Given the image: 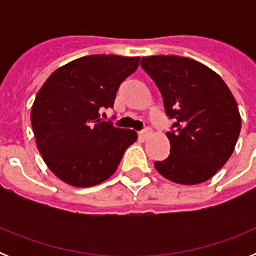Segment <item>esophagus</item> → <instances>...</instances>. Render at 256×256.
Wrapping results in <instances>:
<instances>
[{
  "instance_id": "obj_1",
  "label": "esophagus",
  "mask_w": 256,
  "mask_h": 256,
  "mask_svg": "<svg viewBox=\"0 0 256 256\" xmlns=\"http://www.w3.org/2000/svg\"><path fill=\"white\" fill-rule=\"evenodd\" d=\"M151 134H152V130H151L150 128H146V130H144L140 132L138 136H140V138L144 140V141H146V140H148Z\"/></svg>"
}]
</instances>
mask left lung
Masks as SVG:
<instances>
[{"label":"left lung","instance_id":"left-lung-1","mask_svg":"<svg viewBox=\"0 0 256 256\" xmlns=\"http://www.w3.org/2000/svg\"><path fill=\"white\" fill-rule=\"evenodd\" d=\"M176 132H168L170 155L155 162L162 177L195 186L218 173L236 148L241 115L236 98L220 76L192 58L176 55L142 58Z\"/></svg>","mask_w":256,"mask_h":256}]
</instances>
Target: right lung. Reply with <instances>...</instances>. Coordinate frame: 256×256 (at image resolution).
I'll use <instances>...</instances> for the list:
<instances>
[{"label":"right lung","mask_w":256,"mask_h":256,"mask_svg":"<svg viewBox=\"0 0 256 256\" xmlns=\"http://www.w3.org/2000/svg\"><path fill=\"white\" fill-rule=\"evenodd\" d=\"M138 65L140 58L84 56L58 68L40 87L32 126L42 159L58 180L86 188L116 172L137 133L102 122L100 112L114 106L118 88Z\"/></svg>","instance_id":"right-lung-1"}]
</instances>
